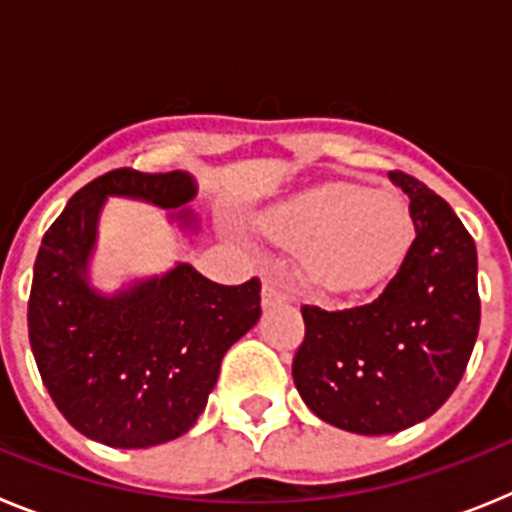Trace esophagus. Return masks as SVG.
<instances>
[{
  "label": "esophagus",
  "instance_id": "obj_1",
  "mask_svg": "<svg viewBox=\"0 0 512 512\" xmlns=\"http://www.w3.org/2000/svg\"><path fill=\"white\" fill-rule=\"evenodd\" d=\"M261 297H264V305H277V302L292 300V292L289 287H284L274 274H266L264 277V289H261Z\"/></svg>",
  "mask_w": 512,
  "mask_h": 512
}]
</instances>
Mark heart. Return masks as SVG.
Wrapping results in <instances>:
<instances>
[{
    "instance_id": "b5f03b06",
    "label": "heart",
    "mask_w": 512,
    "mask_h": 512,
    "mask_svg": "<svg viewBox=\"0 0 512 512\" xmlns=\"http://www.w3.org/2000/svg\"><path fill=\"white\" fill-rule=\"evenodd\" d=\"M266 230L287 243H305L307 277L325 289H356L374 282L410 241L405 202L387 189L330 182L274 207Z\"/></svg>"
}]
</instances>
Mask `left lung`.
Returning <instances> with one entry per match:
<instances>
[{
    "label": "left lung",
    "mask_w": 512,
    "mask_h": 512,
    "mask_svg": "<svg viewBox=\"0 0 512 512\" xmlns=\"http://www.w3.org/2000/svg\"><path fill=\"white\" fill-rule=\"evenodd\" d=\"M415 241L369 305H302L292 377L307 408L361 436L405 431L456 390L479 333L477 248L449 202L402 171Z\"/></svg>",
    "instance_id": "8db88e82"
}]
</instances>
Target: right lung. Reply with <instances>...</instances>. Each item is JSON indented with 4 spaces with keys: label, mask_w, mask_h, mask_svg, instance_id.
<instances>
[{
    "label": "right lung",
    "mask_w": 512,
    "mask_h": 512,
    "mask_svg": "<svg viewBox=\"0 0 512 512\" xmlns=\"http://www.w3.org/2000/svg\"><path fill=\"white\" fill-rule=\"evenodd\" d=\"M194 194L184 171L115 169L79 189L40 243L27 302L35 364L63 418L112 449L184 436L205 410L225 351L261 315L259 279L225 287L189 264L115 295L89 284L107 197L174 210L187 228Z\"/></svg>",
    "instance_id": "right-lung-1"
}]
</instances>
